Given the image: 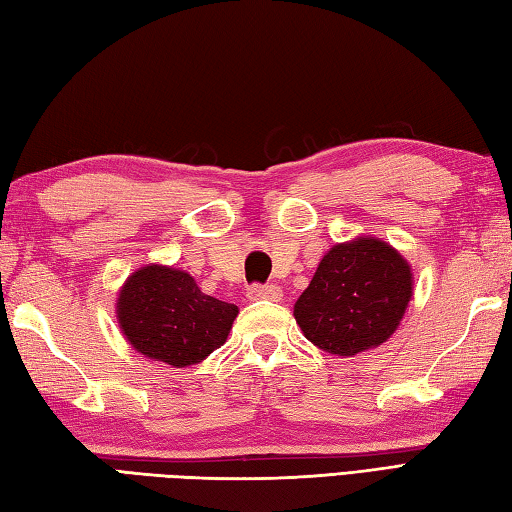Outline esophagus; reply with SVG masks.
Wrapping results in <instances>:
<instances>
[{
  "label": "esophagus",
  "mask_w": 512,
  "mask_h": 512,
  "mask_svg": "<svg viewBox=\"0 0 512 512\" xmlns=\"http://www.w3.org/2000/svg\"><path fill=\"white\" fill-rule=\"evenodd\" d=\"M247 298L249 300H271L278 302L283 298V289L278 285H252L247 289Z\"/></svg>",
  "instance_id": "esophagus-1"
}]
</instances>
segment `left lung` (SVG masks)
Wrapping results in <instances>:
<instances>
[{
    "mask_svg": "<svg viewBox=\"0 0 512 512\" xmlns=\"http://www.w3.org/2000/svg\"><path fill=\"white\" fill-rule=\"evenodd\" d=\"M413 294V274L373 236L333 245L294 305L305 338L333 356H356L387 342Z\"/></svg>",
    "mask_w": 512,
    "mask_h": 512,
    "instance_id": "8db88e82",
    "label": "left lung"
}]
</instances>
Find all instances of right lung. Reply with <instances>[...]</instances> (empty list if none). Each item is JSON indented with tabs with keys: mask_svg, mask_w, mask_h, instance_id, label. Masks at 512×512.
I'll list each match as a JSON object with an SVG mask.
<instances>
[{
	"mask_svg": "<svg viewBox=\"0 0 512 512\" xmlns=\"http://www.w3.org/2000/svg\"><path fill=\"white\" fill-rule=\"evenodd\" d=\"M238 307L203 294L187 271L145 265L125 280L117 298L123 336L141 356L190 367L221 347Z\"/></svg>",
	"mask_w": 512,
	"mask_h": 512,
	"instance_id": "right-lung-1",
	"label": "right lung"
}]
</instances>
